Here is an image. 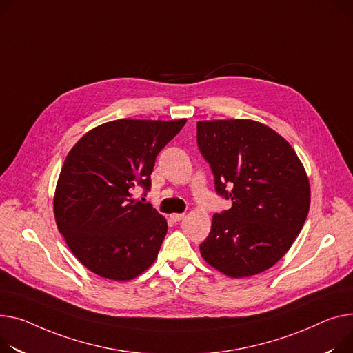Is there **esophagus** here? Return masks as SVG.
I'll return each mask as SVG.
<instances>
[{
    "mask_svg": "<svg viewBox=\"0 0 353 353\" xmlns=\"http://www.w3.org/2000/svg\"><path fill=\"white\" fill-rule=\"evenodd\" d=\"M170 219H172L174 223H179L180 220L184 219V214H183V213H174V214H170Z\"/></svg>",
    "mask_w": 353,
    "mask_h": 353,
    "instance_id": "1",
    "label": "esophagus"
}]
</instances>
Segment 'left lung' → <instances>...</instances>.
<instances>
[{"label": "left lung", "mask_w": 353, "mask_h": 353, "mask_svg": "<svg viewBox=\"0 0 353 353\" xmlns=\"http://www.w3.org/2000/svg\"><path fill=\"white\" fill-rule=\"evenodd\" d=\"M197 145L231 208L216 213L200 244L204 260L231 278L260 274L285 255L307 220L310 181L295 150L248 119L197 122Z\"/></svg>", "instance_id": "1"}]
</instances>
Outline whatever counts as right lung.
<instances>
[{
	"label": "right lung",
	"instance_id": "1",
	"mask_svg": "<svg viewBox=\"0 0 353 353\" xmlns=\"http://www.w3.org/2000/svg\"><path fill=\"white\" fill-rule=\"evenodd\" d=\"M184 123L108 122L68 153L54 197L55 220L70 251L92 272L129 281L154 263L168 223L132 192L142 187L146 196L157 154Z\"/></svg>",
	"mask_w": 353,
	"mask_h": 353
}]
</instances>
